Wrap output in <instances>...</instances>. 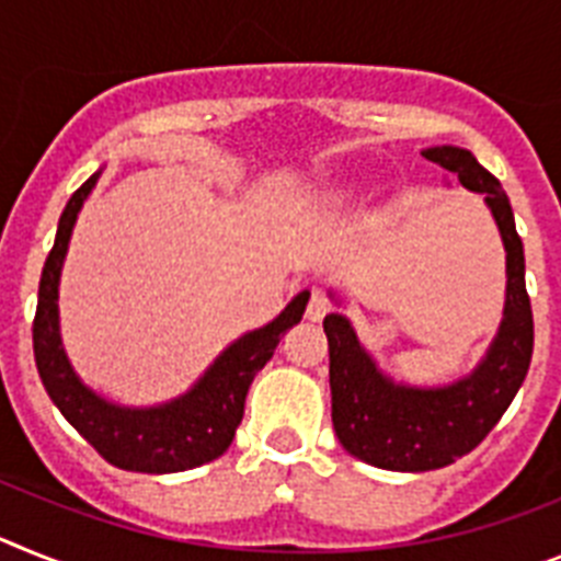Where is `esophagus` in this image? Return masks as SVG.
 Segmentation results:
<instances>
[{
    "label": "esophagus",
    "mask_w": 561,
    "mask_h": 561,
    "mask_svg": "<svg viewBox=\"0 0 561 561\" xmlns=\"http://www.w3.org/2000/svg\"><path fill=\"white\" fill-rule=\"evenodd\" d=\"M330 308H333V305H330L328 294H324V290H313V296H310L308 310H305V316H308L310 321H321V319H324V316L330 313Z\"/></svg>",
    "instance_id": "esophagus-1"
}]
</instances>
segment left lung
Instances as JSON below:
<instances>
[{
    "label": "left lung",
    "mask_w": 561,
    "mask_h": 561,
    "mask_svg": "<svg viewBox=\"0 0 561 561\" xmlns=\"http://www.w3.org/2000/svg\"><path fill=\"white\" fill-rule=\"evenodd\" d=\"M423 158L483 194L505 248L503 319L469 375L440 387L396 381L362 344L344 313L324 319L330 347L333 428L344 449L375 469L432 471L483 443L523 387L534 353V316L525 290V253L500 180L460 146H428ZM330 299H341L330 294Z\"/></svg>",
    "instance_id": "obj_1"
}]
</instances>
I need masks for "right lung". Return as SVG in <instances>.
Segmentation results:
<instances>
[{"instance_id": "1", "label": "right lung", "mask_w": 561, "mask_h": 561, "mask_svg": "<svg viewBox=\"0 0 561 561\" xmlns=\"http://www.w3.org/2000/svg\"><path fill=\"white\" fill-rule=\"evenodd\" d=\"M99 178L101 169L70 197L42 271L36 321H33V353H36L38 375L58 412L112 466L124 471H144V474L197 469L203 462L217 460L231 446L233 432L245 412L248 387L271 362L282 333L301 321L310 290L296 294L274 321L233 339L183 396L154 407H124L110 401L81 381V375L67 358L61 324H58L61 267H65L78 211L84 208Z\"/></svg>"}]
</instances>
